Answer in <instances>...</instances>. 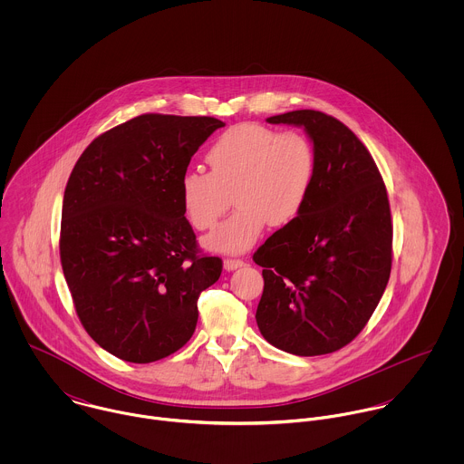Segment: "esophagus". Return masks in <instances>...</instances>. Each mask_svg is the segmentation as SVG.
Here are the masks:
<instances>
[{
  "mask_svg": "<svg viewBox=\"0 0 464 464\" xmlns=\"http://www.w3.org/2000/svg\"><path fill=\"white\" fill-rule=\"evenodd\" d=\"M241 266H245V263H243L241 259H225V261H223V267H225L227 271H234V269H237V267H241Z\"/></svg>",
  "mask_w": 464,
  "mask_h": 464,
  "instance_id": "esophagus-1",
  "label": "esophagus"
}]
</instances>
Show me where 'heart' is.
<instances>
[{
    "instance_id": "b5f03b06",
    "label": "heart",
    "mask_w": 464,
    "mask_h": 464,
    "mask_svg": "<svg viewBox=\"0 0 464 464\" xmlns=\"http://www.w3.org/2000/svg\"><path fill=\"white\" fill-rule=\"evenodd\" d=\"M210 173L191 169L182 177V207L198 230L216 227L234 193L237 210L210 236L205 248L241 254L261 236L266 223L284 227L304 210L316 177V153L298 132H275L259 123H239L208 148Z\"/></svg>"
}]
</instances>
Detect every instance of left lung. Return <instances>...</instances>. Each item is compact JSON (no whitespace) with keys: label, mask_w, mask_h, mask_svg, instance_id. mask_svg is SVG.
I'll list each match as a JSON object with an SVG mask.
<instances>
[{"label":"left lung","mask_w":464,"mask_h":464,"mask_svg":"<svg viewBox=\"0 0 464 464\" xmlns=\"http://www.w3.org/2000/svg\"><path fill=\"white\" fill-rule=\"evenodd\" d=\"M267 123L304 127L316 177L300 216L254 254L265 267L256 320L266 341L287 353H332L364 329L390 280L386 186L366 146L329 114L293 111Z\"/></svg>","instance_id":"left-lung-1"}]
</instances>
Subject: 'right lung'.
Listing matches in <instances>:
<instances>
[{
	"mask_svg": "<svg viewBox=\"0 0 464 464\" xmlns=\"http://www.w3.org/2000/svg\"><path fill=\"white\" fill-rule=\"evenodd\" d=\"M223 121L142 114L96 137L67 180L61 263L76 314L109 353L137 364L180 350L199 293L223 269L199 254L180 184Z\"/></svg>",
	"mask_w": 464,
	"mask_h": 464,
	"instance_id": "obj_1",
	"label": "right lung"
}]
</instances>
